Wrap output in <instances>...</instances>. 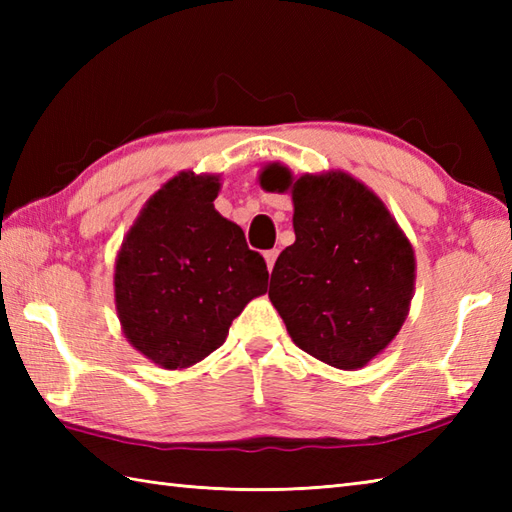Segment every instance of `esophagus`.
Wrapping results in <instances>:
<instances>
[{
    "label": "esophagus",
    "instance_id": "esophagus-1",
    "mask_svg": "<svg viewBox=\"0 0 512 512\" xmlns=\"http://www.w3.org/2000/svg\"><path fill=\"white\" fill-rule=\"evenodd\" d=\"M277 255H279V250H277V248H270V250H266V253H264V257H266V266H268L270 273H273V268H275Z\"/></svg>",
    "mask_w": 512,
    "mask_h": 512
}]
</instances>
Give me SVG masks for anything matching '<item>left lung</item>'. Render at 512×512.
Listing matches in <instances>:
<instances>
[{"label": "left lung", "mask_w": 512, "mask_h": 512, "mask_svg": "<svg viewBox=\"0 0 512 512\" xmlns=\"http://www.w3.org/2000/svg\"><path fill=\"white\" fill-rule=\"evenodd\" d=\"M266 191L292 189L295 244L277 257L268 297L303 352L358 369L405 323L416 259L385 204L347 173H262Z\"/></svg>", "instance_id": "obj_1"}]
</instances>
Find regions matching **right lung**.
<instances>
[{
  "mask_svg": "<svg viewBox=\"0 0 512 512\" xmlns=\"http://www.w3.org/2000/svg\"><path fill=\"white\" fill-rule=\"evenodd\" d=\"M215 178L180 173L127 233L116 259V310L125 336L165 369L191 367L226 341L246 303L266 292L264 257L213 209Z\"/></svg>",
  "mask_w": 512,
  "mask_h": 512,
  "instance_id": "obj_1",
  "label": "right lung"
}]
</instances>
